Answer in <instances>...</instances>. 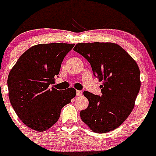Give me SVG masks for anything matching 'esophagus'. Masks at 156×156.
<instances>
[{"label":"esophagus","mask_w":156,"mask_h":156,"mask_svg":"<svg viewBox=\"0 0 156 156\" xmlns=\"http://www.w3.org/2000/svg\"><path fill=\"white\" fill-rule=\"evenodd\" d=\"M83 94V92L81 90H76V95L77 96H81Z\"/></svg>","instance_id":"34e87169"}]
</instances>
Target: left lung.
I'll return each instance as SVG.
<instances>
[{"instance_id": "left-lung-1", "label": "left lung", "mask_w": 156, "mask_h": 156, "mask_svg": "<svg viewBox=\"0 0 156 156\" xmlns=\"http://www.w3.org/2000/svg\"><path fill=\"white\" fill-rule=\"evenodd\" d=\"M73 50L90 62L94 75L102 82L101 97L83 91L89 105L80 112L81 119L95 133L116 129L131 113L140 90L137 62L115 43H79Z\"/></svg>"}]
</instances>
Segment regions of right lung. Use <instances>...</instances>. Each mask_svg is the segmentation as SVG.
Masks as SVG:
<instances>
[{
  "label": "right lung",
  "instance_id": "add662e5",
  "mask_svg": "<svg viewBox=\"0 0 156 156\" xmlns=\"http://www.w3.org/2000/svg\"><path fill=\"white\" fill-rule=\"evenodd\" d=\"M74 45H34L19 57L8 74L10 102L20 120L30 129L44 132L51 127L58 120L62 108L76 94L73 87L62 92L50 87Z\"/></svg>",
  "mask_w": 156,
  "mask_h": 156
}]
</instances>
